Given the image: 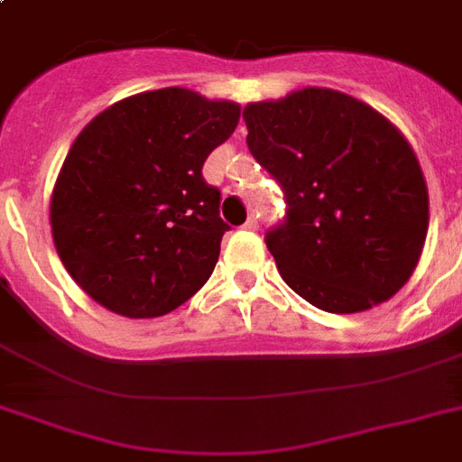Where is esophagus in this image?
I'll return each mask as SVG.
<instances>
[{
    "label": "esophagus",
    "mask_w": 462,
    "mask_h": 462,
    "mask_svg": "<svg viewBox=\"0 0 462 462\" xmlns=\"http://www.w3.org/2000/svg\"><path fill=\"white\" fill-rule=\"evenodd\" d=\"M245 230H259V220H256V217H249L245 223Z\"/></svg>",
    "instance_id": "34e87169"
}]
</instances>
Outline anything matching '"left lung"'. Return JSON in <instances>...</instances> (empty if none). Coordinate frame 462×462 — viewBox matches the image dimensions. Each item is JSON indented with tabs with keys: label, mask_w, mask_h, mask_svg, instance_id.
Wrapping results in <instances>:
<instances>
[{
	"label": "left lung",
	"mask_w": 462,
	"mask_h": 462,
	"mask_svg": "<svg viewBox=\"0 0 462 462\" xmlns=\"http://www.w3.org/2000/svg\"><path fill=\"white\" fill-rule=\"evenodd\" d=\"M246 146L288 201L266 245L282 281L330 314L386 302L410 281L430 191L408 139L372 105L333 88L245 107Z\"/></svg>",
	"instance_id": "obj_1"
}]
</instances>
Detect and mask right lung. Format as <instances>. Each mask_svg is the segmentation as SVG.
I'll use <instances>...</instances> for the list:
<instances>
[{
  "label": "right lung",
  "mask_w": 462,
  "mask_h": 462,
  "mask_svg": "<svg viewBox=\"0 0 462 462\" xmlns=\"http://www.w3.org/2000/svg\"><path fill=\"white\" fill-rule=\"evenodd\" d=\"M237 122V103L172 86L83 126L54 181L50 225L86 295L126 319H155L203 288L230 227L201 167Z\"/></svg>",
  "instance_id": "add662e5"
}]
</instances>
